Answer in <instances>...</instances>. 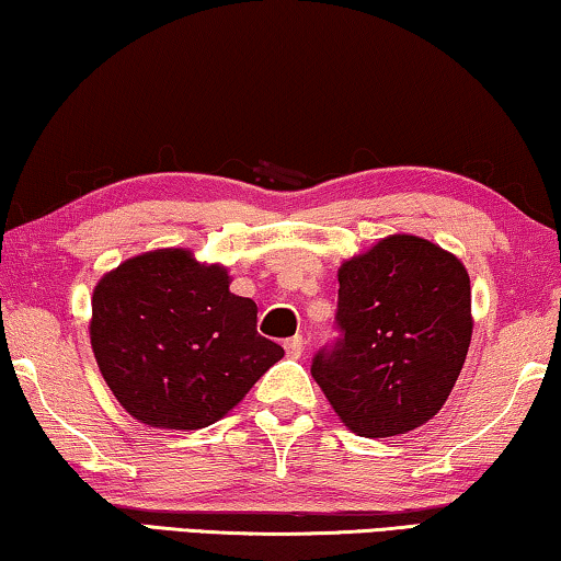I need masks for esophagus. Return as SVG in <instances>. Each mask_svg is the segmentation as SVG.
<instances>
[{
	"label": "esophagus",
	"instance_id": "34e87169",
	"mask_svg": "<svg viewBox=\"0 0 561 561\" xmlns=\"http://www.w3.org/2000/svg\"><path fill=\"white\" fill-rule=\"evenodd\" d=\"M284 348H287V356H291V358H299V356H302V351H305V341H302V335L289 337V341L284 343Z\"/></svg>",
	"mask_w": 561,
	"mask_h": 561
}]
</instances>
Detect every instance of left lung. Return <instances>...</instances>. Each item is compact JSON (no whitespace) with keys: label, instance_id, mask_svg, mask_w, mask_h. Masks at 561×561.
Returning a JSON list of instances; mask_svg holds the SVG:
<instances>
[{"label":"left lung","instance_id":"8db88e82","mask_svg":"<svg viewBox=\"0 0 561 561\" xmlns=\"http://www.w3.org/2000/svg\"><path fill=\"white\" fill-rule=\"evenodd\" d=\"M343 337L312 376L351 432L399 437L427 424L460 376L472 337L465 264L422 236L393 233L337 270Z\"/></svg>","mask_w":561,"mask_h":561}]
</instances>
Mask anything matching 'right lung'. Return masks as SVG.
Instances as JSON below:
<instances>
[{
    "instance_id": "1",
    "label": "right lung",
    "mask_w": 561,
    "mask_h": 561,
    "mask_svg": "<svg viewBox=\"0 0 561 561\" xmlns=\"http://www.w3.org/2000/svg\"><path fill=\"white\" fill-rule=\"evenodd\" d=\"M224 264L154 249L106 272L91 297V348L116 401L157 430L226 416L284 351L256 333V302Z\"/></svg>"
}]
</instances>
